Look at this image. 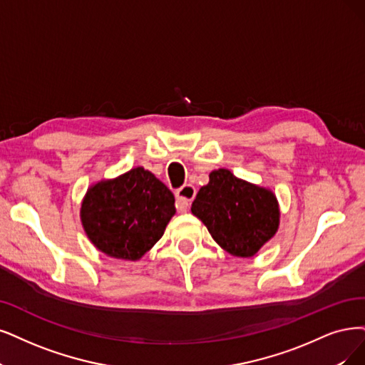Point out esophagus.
<instances>
[{"mask_svg": "<svg viewBox=\"0 0 365 365\" xmlns=\"http://www.w3.org/2000/svg\"><path fill=\"white\" fill-rule=\"evenodd\" d=\"M195 187L192 185H185L180 190L175 191V207L179 210H186L187 206L191 205V201L195 197Z\"/></svg>", "mask_w": 365, "mask_h": 365, "instance_id": "obj_1", "label": "esophagus"}]
</instances>
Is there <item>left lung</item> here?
<instances>
[{
	"label": "left lung",
	"mask_w": 365,
	"mask_h": 365,
	"mask_svg": "<svg viewBox=\"0 0 365 365\" xmlns=\"http://www.w3.org/2000/svg\"><path fill=\"white\" fill-rule=\"evenodd\" d=\"M191 210L213 240L236 257H251L278 230L275 195L225 168L209 174V183L198 191Z\"/></svg>",
	"instance_id": "left-lung-1"
}]
</instances>
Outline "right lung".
I'll use <instances>...</instances> for the list:
<instances>
[{"mask_svg":"<svg viewBox=\"0 0 365 365\" xmlns=\"http://www.w3.org/2000/svg\"><path fill=\"white\" fill-rule=\"evenodd\" d=\"M175 212L168 187L143 167L90 187L81 207L94 247L115 259L138 260L165 232Z\"/></svg>","mask_w":365,"mask_h":365,"instance_id":"right-lung-1","label":"right lung"}]
</instances>
